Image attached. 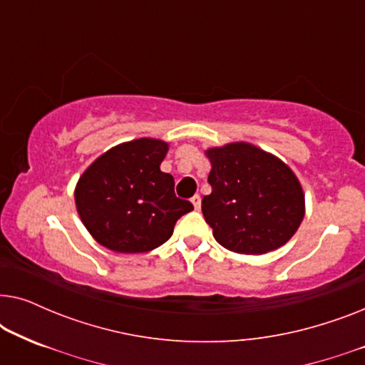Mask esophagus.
Returning a JSON list of instances; mask_svg holds the SVG:
<instances>
[{"label": "esophagus", "mask_w": 365, "mask_h": 365, "mask_svg": "<svg viewBox=\"0 0 365 365\" xmlns=\"http://www.w3.org/2000/svg\"><path fill=\"white\" fill-rule=\"evenodd\" d=\"M191 202H192V206H194V209H196V211L201 209V196H199V194H196V196L191 197Z\"/></svg>", "instance_id": "esophagus-1"}]
</instances>
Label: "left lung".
I'll return each mask as SVG.
<instances>
[{
    "mask_svg": "<svg viewBox=\"0 0 365 365\" xmlns=\"http://www.w3.org/2000/svg\"><path fill=\"white\" fill-rule=\"evenodd\" d=\"M206 154L212 191L201 207L214 239L239 254H266L286 244L304 217L302 187L291 169L247 143Z\"/></svg>",
    "mask_w": 365,
    "mask_h": 365,
    "instance_id": "8db88e82",
    "label": "left lung"
}]
</instances>
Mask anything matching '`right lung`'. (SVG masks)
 <instances>
[{
  "mask_svg": "<svg viewBox=\"0 0 365 365\" xmlns=\"http://www.w3.org/2000/svg\"><path fill=\"white\" fill-rule=\"evenodd\" d=\"M166 153L168 144L159 139H136L109 149L79 178V217L104 247L123 254L151 251L192 211L191 202L176 197L174 178L159 168Z\"/></svg>",
  "mask_w": 365,
  "mask_h": 365,
  "instance_id": "obj_1",
  "label": "right lung"
}]
</instances>
